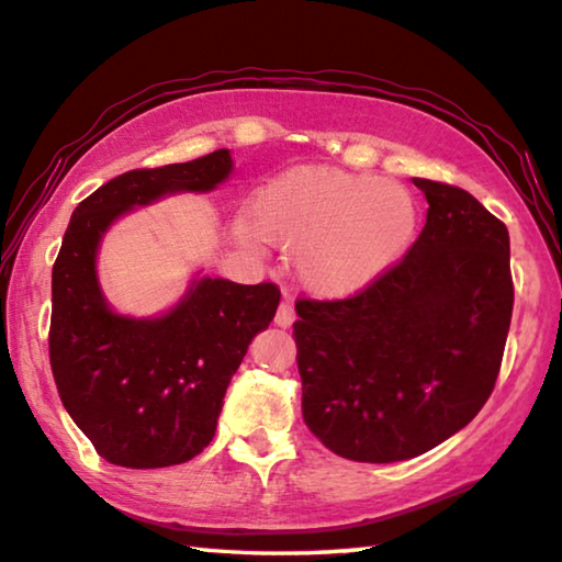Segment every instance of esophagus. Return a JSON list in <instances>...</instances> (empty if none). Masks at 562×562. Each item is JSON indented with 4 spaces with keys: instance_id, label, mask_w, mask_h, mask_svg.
<instances>
[{
    "instance_id": "obj_1",
    "label": "esophagus",
    "mask_w": 562,
    "mask_h": 562,
    "mask_svg": "<svg viewBox=\"0 0 562 562\" xmlns=\"http://www.w3.org/2000/svg\"><path fill=\"white\" fill-rule=\"evenodd\" d=\"M293 321H296V313H293L291 303H281L279 311H276V318H273L276 326H279V328H291Z\"/></svg>"
}]
</instances>
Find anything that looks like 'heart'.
<instances>
[{"label": "heart", "mask_w": 562, "mask_h": 562, "mask_svg": "<svg viewBox=\"0 0 562 562\" xmlns=\"http://www.w3.org/2000/svg\"><path fill=\"white\" fill-rule=\"evenodd\" d=\"M241 226L296 249L306 289L326 299L352 296L382 279L409 249L417 204L405 187L330 165H301L273 177L251 196Z\"/></svg>", "instance_id": "1"}]
</instances>
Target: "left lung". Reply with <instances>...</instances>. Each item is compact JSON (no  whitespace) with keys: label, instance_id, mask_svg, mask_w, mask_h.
Wrapping results in <instances>:
<instances>
[{"label":"left lung","instance_id":"obj_1","mask_svg":"<svg viewBox=\"0 0 562 562\" xmlns=\"http://www.w3.org/2000/svg\"><path fill=\"white\" fill-rule=\"evenodd\" d=\"M427 224L405 259L338 301L299 299L303 419L333 454H425L494 392L514 311L506 224L454 184L422 180Z\"/></svg>","mask_w":562,"mask_h":562}]
</instances>
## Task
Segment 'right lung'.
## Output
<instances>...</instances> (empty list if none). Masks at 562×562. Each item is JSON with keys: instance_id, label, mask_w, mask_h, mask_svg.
<instances>
[{"instance_id": "add662e5", "label": "right lung", "mask_w": 562, "mask_h": 562, "mask_svg": "<svg viewBox=\"0 0 562 562\" xmlns=\"http://www.w3.org/2000/svg\"><path fill=\"white\" fill-rule=\"evenodd\" d=\"M232 172L229 150L113 177L76 206L52 273L48 358L64 407L115 467L184 464L210 445L224 392L256 333L279 308L276 283L194 279L157 318L111 311L95 254L117 216L175 192H210Z\"/></svg>"}]
</instances>
